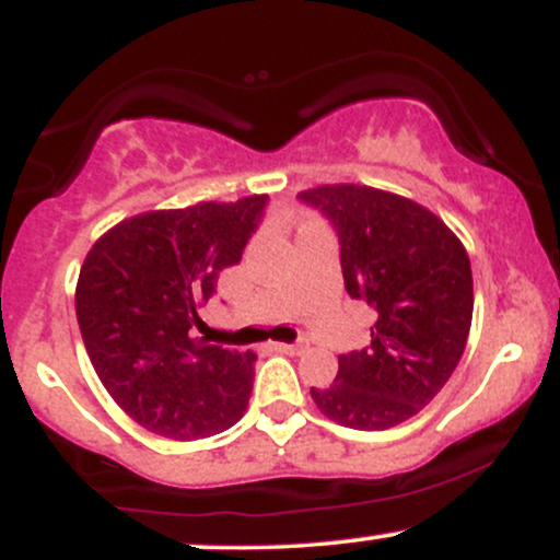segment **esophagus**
I'll return each instance as SVG.
<instances>
[{
  "instance_id": "34e87169",
  "label": "esophagus",
  "mask_w": 560,
  "mask_h": 560,
  "mask_svg": "<svg viewBox=\"0 0 560 560\" xmlns=\"http://www.w3.org/2000/svg\"><path fill=\"white\" fill-rule=\"evenodd\" d=\"M276 352H287V355H298V352L305 350V345L302 342H294V345H287V342H273L271 345Z\"/></svg>"
}]
</instances>
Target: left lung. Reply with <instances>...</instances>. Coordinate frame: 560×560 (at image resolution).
I'll return each mask as SVG.
<instances>
[{
  "mask_svg": "<svg viewBox=\"0 0 560 560\" xmlns=\"http://www.w3.org/2000/svg\"><path fill=\"white\" fill-rule=\"evenodd\" d=\"M298 197L337 229L347 294L376 311L371 345L339 355L337 382L313 387V402L361 432L413 419L464 355L474 313L466 247L432 210L374 186L324 184Z\"/></svg>",
  "mask_w": 560,
  "mask_h": 560,
  "instance_id": "obj_1",
  "label": "left lung"
}]
</instances>
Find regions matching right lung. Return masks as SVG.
Returning <instances> with one entry per match:
<instances>
[{"instance_id": "obj_1", "label": "right lung", "mask_w": 560, "mask_h": 560, "mask_svg": "<svg viewBox=\"0 0 560 560\" xmlns=\"http://www.w3.org/2000/svg\"><path fill=\"white\" fill-rule=\"evenodd\" d=\"M266 195L150 210L102 234L83 260L75 316L110 397L139 427L202 440L247 410L255 352L199 337L218 273L242 260Z\"/></svg>"}]
</instances>
